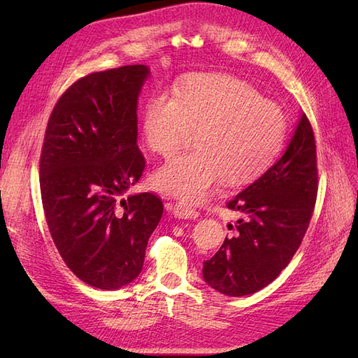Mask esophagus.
Listing matches in <instances>:
<instances>
[{"mask_svg":"<svg viewBox=\"0 0 358 358\" xmlns=\"http://www.w3.org/2000/svg\"><path fill=\"white\" fill-rule=\"evenodd\" d=\"M171 210H172V214L175 217L181 218V220H195V218H199V215H200L199 210H196L192 206H189V204L185 203V201H178V203L172 204Z\"/></svg>","mask_w":358,"mask_h":358,"instance_id":"1","label":"esophagus"}]
</instances>
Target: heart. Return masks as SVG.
Masks as SVG:
<instances>
[{
    "label": "heart",
    "mask_w": 358,
    "mask_h": 358,
    "mask_svg": "<svg viewBox=\"0 0 358 358\" xmlns=\"http://www.w3.org/2000/svg\"><path fill=\"white\" fill-rule=\"evenodd\" d=\"M191 127L199 148L164 163L154 183L164 194L201 201L222 178L238 186L260 177L281 149L286 118L248 83L200 73L175 94L150 95L143 112V138L158 155H173Z\"/></svg>",
    "instance_id": "b5f03b06"
}]
</instances>
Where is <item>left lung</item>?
Returning a JSON list of instances; mask_svg holds the SVG:
<instances>
[{"mask_svg": "<svg viewBox=\"0 0 358 358\" xmlns=\"http://www.w3.org/2000/svg\"><path fill=\"white\" fill-rule=\"evenodd\" d=\"M317 189L315 138L301 113L278 162L227 203L241 218L229 224L231 237L203 263L204 281L229 296L254 294L272 283L301 245Z\"/></svg>", "mask_w": 358, "mask_h": 358, "instance_id": "left-lung-1", "label": "left lung"}]
</instances>
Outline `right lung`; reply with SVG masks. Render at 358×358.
I'll list each match as a JSON object with an SVG mask.
<instances>
[{"label":"right lung","instance_id":"1","mask_svg":"<svg viewBox=\"0 0 358 358\" xmlns=\"http://www.w3.org/2000/svg\"><path fill=\"white\" fill-rule=\"evenodd\" d=\"M148 66L90 73L53 108L40 158V187L52 240L85 283L113 291L140 275L163 215L157 195H127L143 175L136 108Z\"/></svg>","mask_w":358,"mask_h":358}]
</instances>
